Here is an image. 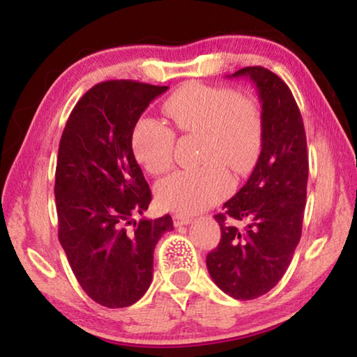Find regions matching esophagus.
<instances>
[{"label": "esophagus", "mask_w": 357, "mask_h": 357, "mask_svg": "<svg viewBox=\"0 0 357 357\" xmlns=\"http://www.w3.org/2000/svg\"><path fill=\"white\" fill-rule=\"evenodd\" d=\"M192 222V219L189 216H183V214H174L173 216V224L176 227H181V225H188Z\"/></svg>", "instance_id": "obj_1"}]
</instances>
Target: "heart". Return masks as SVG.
Listing matches in <instances>:
<instances>
[{"label":"heart","instance_id":"b5f03b06","mask_svg":"<svg viewBox=\"0 0 357 357\" xmlns=\"http://www.w3.org/2000/svg\"><path fill=\"white\" fill-rule=\"evenodd\" d=\"M162 112L178 132L199 135V160L205 163L158 181L155 199L160 208L179 214L199 213L230 192L231 178L225 167L245 174L256 165L264 121L252 98L227 87L192 82L176 90L163 103ZM173 148L174 135L163 123L141 119L133 127V154L148 173L167 172Z\"/></svg>","mask_w":357,"mask_h":357}]
</instances>
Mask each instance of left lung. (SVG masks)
Returning a JSON list of instances; mask_svg holds the SVG:
<instances>
[{
    "label": "left lung",
    "instance_id": "8db88e82",
    "mask_svg": "<svg viewBox=\"0 0 357 357\" xmlns=\"http://www.w3.org/2000/svg\"><path fill=\"white\" fill-rule=\"evenodd\" d=\"M229 77H248L262 103V149L248 183L214 216L218 248L206 256L213 281L236 301H252L289 267L302 235L307 203L308 155L303 121L292 92L262 66H246ZM235 220H248L238 231Z\"/></svg>",
    "mask_w": 357,
    "mask_h": 357
}]
</instances>
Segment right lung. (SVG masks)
I'll use <instances>...</instances> for the list:
<instances>
[{
	"mask_svg": "<svg viewBox=\"0 0 357 357\" xmlns=\"http://www.w3.org/2000/svg\"><path fill=\"white\" fill-rule=\"evenodd\" d=\"M167 86L106 81L77 101L59 146V240L87 296L107 308L138 302L152 281L154 250L169 214L139 219L152 200L132 149L146 107Z\"/></svg>",
	"mask_w": 357,
	"mask_h": 357,
	"instance_id": "add662e5",
	"label": "right lung"
}]
</instances>
